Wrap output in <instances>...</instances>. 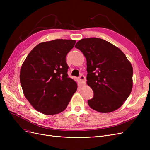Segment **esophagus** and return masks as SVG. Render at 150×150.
Wrapping results in <instances>:
<instances>
[{
	"mask_svg": "<svg viewBox=\"0 0 150 150\" xmlns=\"http://www.w3.org/2000/svg\"><path fill=\"white\" fill-rule=\"evenodd\" d=\"M79 80L81 82V84H85V82H86V78L84 77V76L83 75H81L79 77Z\"/></svg>",
	"mask_w": 150,
	"mask_h": 150,
	"instance_id": "obj_1",
	"label": "esophagus"
}]
</instances>
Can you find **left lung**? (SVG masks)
Returning <instances> with one entry per match:
<instances>
[{"label":"left lung","instance_id":"8db88e82","mask_svg":"<svg viewBox=\"0 0 150 150\" xmlns=\"http://www.w3.org/2000/svg\"><path fill=\"white\" fill-rule=\"evenodd\" d=\"M75 47L87 61V84L94 96L89 106L100 112L120 108L133 88V69L125 54L114 45L100 38L83 39Z\"/></svg>","mask_w":150,"mask_h":150}]
</instances>
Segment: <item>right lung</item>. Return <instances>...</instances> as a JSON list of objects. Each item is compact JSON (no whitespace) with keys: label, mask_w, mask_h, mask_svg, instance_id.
<instances>
[{"label":"right lung","mask_w":150,"mask_h":150,"mask_svg":"<svg viewBox=\"0 0 150 150\" xmlns=\"http://www.w3.org/2000/svg\"><path fill=\"white\" fill-rule=\"evenodd\" d=\"M76 40L56 39L37 45L27 56L20 72L24 96L36 110L52 115L64 111L77 84L69 78L66 56Z\"/></svg>","instance_id":"right-lung-1"}]
</instances>
